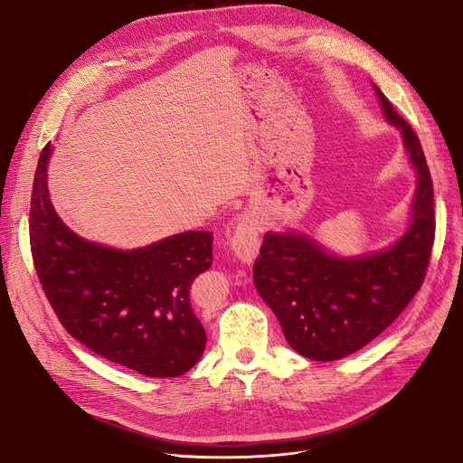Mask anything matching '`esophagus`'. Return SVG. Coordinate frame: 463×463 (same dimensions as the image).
Returning a JSON list of instances; mask_svg holds the SVG:
<instances>
[{
  "label": "esophagus",
  "mask_w": 463,
  "mask_h": 463,
  "mask_svg": "<svg viewBox=\"0 0 463 463\" xmlns=\"http://www.w3.org/2000/svg\"><path fill=\"white\" fill-rule=\"evenodd\" d=\"M259 231H260V225L253 214H243L236 225L231 249L234 257L245 266H250L259 257V250H260Z\"/></svg>",
  "instance_id": "34e87169"
}]
</instances>
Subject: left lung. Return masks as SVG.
<instances>
[{
    "label": "left lung",
    "mask_w": 463,
    "mask_h": 463,
    "mask_svg": "<svg viewBox=\"0 0 463 463\" xmlns=\"http://www.w3.org/2000/svg\"><path fill=\"white\" fill-rule=\"evenodd\" d=\"M415 172L410 225L390 247L335 255L298 231H268L253 268L257 291L289 347L317 362L349 356L386 330L423 284L434 243V188L417 135L374 87Z\"/></svg>",
    "instance_id": "obj_1"
}]
</instances>
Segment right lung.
<instances>
[{
    "label": "right lung",
    "mask_w": 463,
    "mask_h": 463,
    "mask_svg": "<svg viewBox=\"0 0 463 463\" xmlns=\"http://www.w3.org/2000/svg\"><path fill=\"white\" fill-rule=\"evenodd\" d=\"M52 153L48 144L38 158L29 236L57 317L77 342L114 364L151 378L184 374L206 345L190 286L213 266V232L186 231L135 249L80 238L50 199Z\"/></svg>",
    "instance_id": "1"
}]
</instances>
